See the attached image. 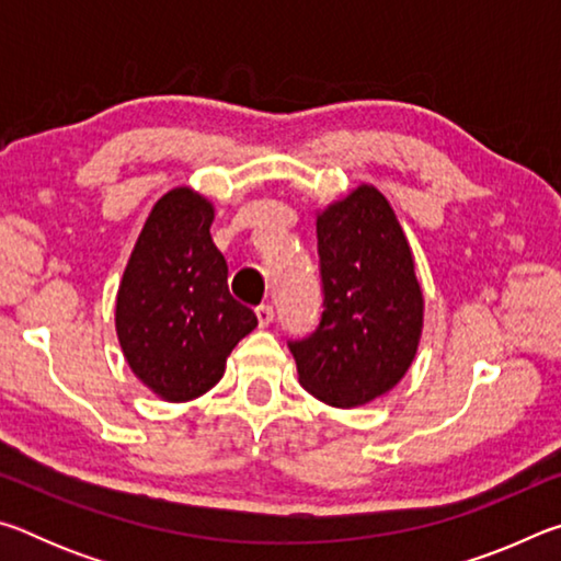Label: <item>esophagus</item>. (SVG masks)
Instances as JSON below:
<instances>
[{
	"mask_svg": "<svg viewBox=\"0 0 561 561\" xmlns=\"http://www.w3.org/2000/svg\"><path fill=\"white\" fill-rule=\"evenodd\" d=\"M257 321H260V327H270L272 324V319H274V307H270V304H260L257 309Z\"/></svg>",
	"mask_w": 561,
	"mask_h": 561,
	"instance_id": "esophagus-1",
	"label": "esophagus"
}]
</instances>
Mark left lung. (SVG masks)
<instances>
[{"mask_svg": "<svg viewBox=\"0 0 561 561\" xmlns=\"http://www.w3.org/2000/svg\"><path fill=\"white\" fill-rule=\"evenodd\" d=\"M321 311L287 344L299 381L324 403L374 401L401 381L423 327L411 247L386 197L360 185L317 220Z\"/></svg>", "mask_w": 561, "mask_h": 561, "instance_id": "8db88e82", "label": "left lung"}]
</instances>
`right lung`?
Masks as SVG:
<instances>
[{
    "mask_svg": "<svg viewBox=\"0 0 561 561\" xmlns=\"http://www.w3.org/2000/svg\"><path fill=\"white\" fill-rule=\"evenodd\" d=\"M213 205L190 187L160 197L123 272L116 329L140 381L190 401L220 381L237 341L257 327L227 287V262L210 225Z\"/></svg>",
    "mask_w": 561,
    "mask_h": 561,
    "instance_id": "add662e5",
    "label": "right lung"
}]
</instances>
